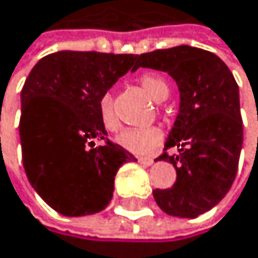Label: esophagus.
Instances as JSON below:
<instances>
[{
	"mask_svg": "<svg viewBox=\"0 0 258 258\" xmlns=\"http://www.w3.org/2000/svg\"><path fill=\"white\" fill-rule=\"evenodd\" d=\"M138 161H139L142 166H152V164H153V160H152V158H149V157H139V158H138Z\"/></svg>",
	"mask_w": 258,
	"mask_h": 258,
	"instance_id": "esophagus-1",
	"label": "esophagus"
}]
</instances>
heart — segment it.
Here are the masks:
<instances>
[{
    "label": "heart",
    "instance_id": "obj_1",
    "mask_svg": "<svg viewBox=\"0 0 258 258\" xmlns=\"http://www.w3.org/2000/svg\"><path fill=\"white\" fill-rule=\"evenodd\" d=\"M139 84L153 101L161 103L169 95L167 83L157 75H144L139 78ZM98 117L105 130L116 132L119 128V120L114 112V101L111 94H103L98 100ZM117 144L138 155H146L158 149L163 142V132L158 126H146V128H128L117 136Z\"/></svg>",
    "mask_w": 258,
    "mask_h": 258
}]
</instances>
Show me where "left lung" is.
<instances>
[{
  "mask_svg": "<svg viewBox=\"0 0 258 258\" xmlns=\"http://www.w3.org/2000/svg\"><path fill=\"white\" fill-rule=\"evenodd\" d=\"M135 67L167 72L180 91V109L158 160L172 163L177 180L153 189L164 213L196 218L221 202L238 171L243 146L240 92L232 72L207 50L188 45L136 56Z\"/></svg>",
  "mask_w": 258,
  "mask_h": 258,
  "instance_id": "obj_1",
  "label": "left lung"
}]
</instances>
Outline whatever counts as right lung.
Masks as SVG:
<instances>
[{"label": "right lung", "instance_id": "right-lung-1", "mask_svg": "<svg viewBox=\"0 0 258 258\" xmlns=\"http://www.w3.org/2000/svg\"><path fill=\"white\" fill-rule=\"evenodd\" d=\"M135 54L57 51L34 66L22 89L20 142L31 186L64 216L101 212L114 177L133 155L106 138L98 100L128 70ZM105 139V144L95 142Z\"/></svg>", "mask_w": 258, "mask_h": 258}]
</instances>
